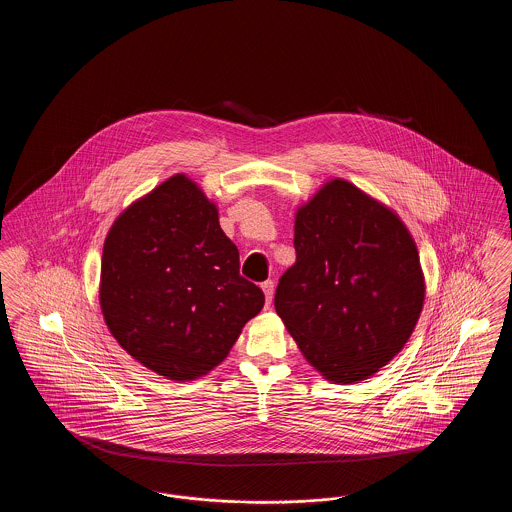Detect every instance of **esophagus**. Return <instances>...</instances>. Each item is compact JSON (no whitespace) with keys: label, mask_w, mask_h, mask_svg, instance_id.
<instances>
[{"label":"esophagus","mask_w":512,"mask_h":512,"mask_svg":"<svg viewBox=\"0 0 512 512\" xmlns=\"http://www.w3.org/2000/svg\"><path fill=\"white\" fill-rule=\"evenodd\" d=\"M263 292H265V299H267V309L270 307V303H272V297H274V282L272 280H267V282H263Z\"/></svg>","instance_id":"esophagus-1"}]
</instances>
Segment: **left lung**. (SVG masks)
<instances>
[{
  "label": "left lung",
  "mask_w": 512,
  "mask_h": 512,
  "mask_svg": "<svg viewBox=\"0 0 512 512\" xmlns=\"http://www.w3.org/2000/svg\"><path fill=\"white\" fill-rule=\"evenodd\" d=\"M295 263L274 307L309 365L334 384L374 376L405 347L424 305L418 249L399 215L334 178L295 213Z\"/></svg>",
  "instance_id": "obj_1"
}]
</instances>
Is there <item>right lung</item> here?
I'll use <instances>...</instances> for the list:
<instances>
[{
	"label": "right lung",
	"instance_id": "obj_1",
	"mask_svg": "<svg viewBox=\"0 0 512 512\" xmlns=\"http://www.w3.org/2000/svg\"><path fill=\"white\" fill-rule=\"evenodd\" d=\"M99 305L122 349L174 382L220 365L265 295L240 276L219 209L186 174L128 205L103 244Z\"/></svg>",
	"mask_w": 512,
	"mask_h": 512
}]
</instances>
